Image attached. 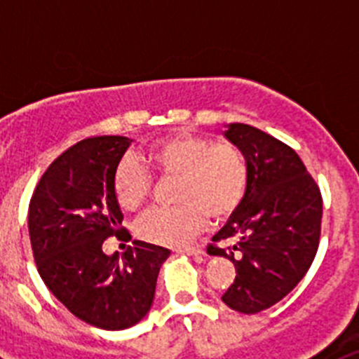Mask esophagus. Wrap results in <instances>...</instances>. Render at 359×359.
Returning a JSON list of instances; mask_svg holds the SVG:
<instances>
[{
	"mask_svg": "<svg viewBox=\"0 0 359 359\" xmlns=\"http://www.w3.org/2000/svg\"><path fill=\"white\" fill-rule=\"evenodd\" d=\"M176 252H182V253H189V255H196V257H199V255H203V248H199V246H189V248H177Z\"/></svg>",
	"mask_w": 359,
	"mask_h": 359,
	"instance_id": "obj_1",
	"label": "esophagus"
}]
</instances>
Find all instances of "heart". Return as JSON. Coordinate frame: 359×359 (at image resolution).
Returning a JSON list of instances; mask_svg holds the SVG:
<instances>
[{
  "label": "heart",
  "mask_w": 359,
  "mask_h": 359,
  "mask_svg": "<svg viewBox=\"0 0 359 359\" xmlns=\"http://www.w3.org/2000/svg\"><path fill=\"white\" fill-rule=\"evenodd\" d=\"M142 160L163 176H177V205L142 217L138 233L149 243L183 248L207 226L208 215L224 221L243 205L250 183L246 156L237 145L192 133H174L145 149ZM152 176L138 158L126 156L113 174V192L123 210L135 212L151 194Z\"/></svg>",
  "instance_id": "1"
}]
</instances>
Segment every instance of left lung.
I'll return each mask as SVG.
<instances>
[{
    "instance_id": "left-lung-1",
    "label": "left lung",
    "mask_w": 359,
    "mask_h": 359,
    "mask_svg": "<svg viewBox=\"0 0 359 359\" xmlns=\"http://www.w3.org/2000/svg\"><path fill=\"white\" fill-rule=\"evenodd\" d=\"M224 136L246 156L250 183L243 205L212 237L208 253L236 266V280L221 300L255 315L293 291L315 261L322 194L284 142L248 123H230Z\"/></svg>"
}]
</instances>
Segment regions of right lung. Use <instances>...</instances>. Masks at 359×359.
<instances>
[{"instance_id":"1","label":"right lung","mask_w":359,"mask_h":359,"mask_svg":"<svg viewBox=\"0 0 359 359\" xmlns=\"http://www.w3.org/2000/svg\"><path fill=\"white\" fill-rule=\"evenodd\" d=\"M126 136H93L52 161L28 207L37 271L59 302L82 322L107 331L140 322L154 300L167 248L133 241L122 255L102 252L107 237L131 239L113 192Z\"/></svg>"}]
</instances>
